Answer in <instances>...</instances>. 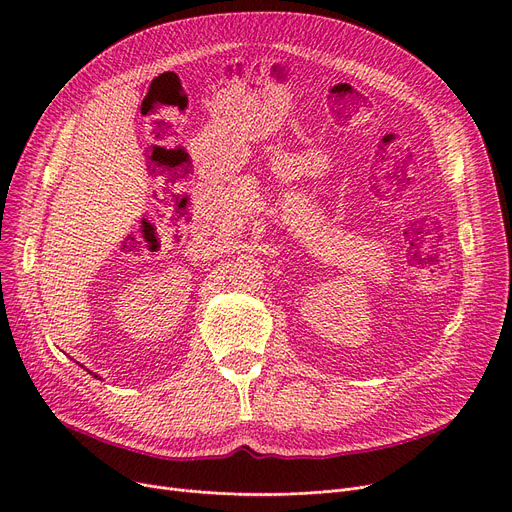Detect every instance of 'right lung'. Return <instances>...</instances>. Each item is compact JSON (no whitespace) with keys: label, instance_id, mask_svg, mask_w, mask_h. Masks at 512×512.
<instances>
[{"label":"right lung","instance_id":"1","mask_svg":"<svg viewBox=\"0 0 512 512\" xmlns=\"http://www.w3.org/2000/svg\"><path fill=\"white\" fill-rule=\"evenodd\" d=\"M93 375H95V373H93ZM95 378H97V375H95Z\"/></svg>","mask_w":512,"mask_h":512}]
</instances>
